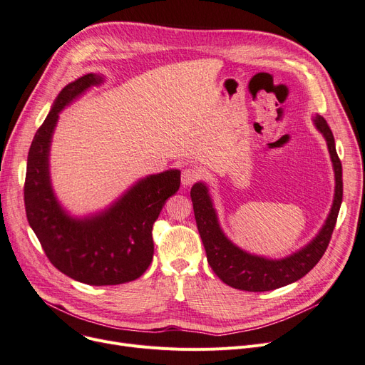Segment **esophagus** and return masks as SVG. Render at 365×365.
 <instances>
[{
  "label": "esophagus",
  "mask_w": 365,
  "mask_h": 365,
  "mask_svg": "<svg viewBox=\"0 0 365 365\" xmlns=\"http://www.w3.org/2000/svg\"><path fill=\"white\" fill-rule=\"evenodd\" d=\"M199 180V173L195 169H184L181 173V182L184 187L195 184Z\"/></svg>",
  "instance_id": "esophagus-1"
}]
</instances>
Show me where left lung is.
<instances>
[{"label": "left lung", "instance_id": "obj_1", "mask_svg": "<svg viewBox=\"0 0 365 365\" xmlns=\"http://www.w3.org/2000/svg\"><path fill=\"white\" fill-rule=\"evenodd\" d=\"M314 127L327 140L334 168L335 190L332 207L327 220L317 235L302 249L283 259H268L247 253L233 244L220 227L212 205V199L205 182H196L192 187V202L199 235L205 247L208 264L223 283L249 292H267L294 283L313 269L327 252L332 230L343 200V172L341 162L335 151V142L331 128L324 116H313Z\"/></svg>", "mask_w": 365, "mask_h": 365}]
</instances>
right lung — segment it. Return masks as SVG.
<instances>
[{"mask_svg":"<svg viewBox=\"0 0 365 365\" xmlns=\"http://www.w3.org/2000/svg\"><path fill=\"white\" fill-rule=\"evenodd\" d=\"M103 81V75L88 73L58 94L33 139L24 187L28 223L51 264L91 286L128 283L147 271L154 255L153 225L181 184V172L169 169L140 178L100 212L73 217L63 208L49 172L53 130L66 106Z\"/></svg>","mask_w":365,"mask_h":365,"instance_id":"add662e5","label":"right lung"}]
</instances>
